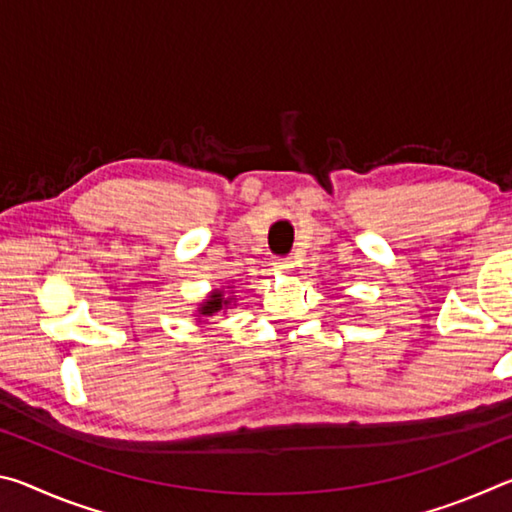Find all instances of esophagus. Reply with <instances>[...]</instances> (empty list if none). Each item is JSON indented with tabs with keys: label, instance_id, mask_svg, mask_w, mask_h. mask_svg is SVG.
Masks as SVG:
<instances>
[{
	"label": "esophagus",
	"instance_id": "1",
	"mask_svg": "<svg viewBox=\"0 0 512 512\" xmlns=\"http://www.w3.org/2000/svg\"><path fill=\"white\" fill-rule=\"evenodd\" d=\"M273 268L277 273H291L293 271V259L291 257H277L273 262Z\"/></svg>",
	"mask_w": 512,
	"mask_h": 512
}]
</instances>
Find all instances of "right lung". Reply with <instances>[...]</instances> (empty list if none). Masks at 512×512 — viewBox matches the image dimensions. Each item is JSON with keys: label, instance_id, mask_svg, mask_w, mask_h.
Returning a JSON list of instances; mask_svg holds the SVG:
<instances>
[{"label": "right lung", "instance_id": "right-lung-1", "mask_svg": "<svg viewBox=\"0 0 512 512\" xmlns=\"http://www.w3.org/2000/svg\"><path fill=\"white\" fill-rule=\"evenodd\" d=\"M225 289L232 291V287H225ZM235 302H237V298L235 296H225L223 289H212L210 293H207L203 302H198V307H196V318L198 320H196V323H205L203 318L219 314V311H225V309H232Z\"/></svg>", "mask_w": 512, "mask_h": 512}]
</instances>
